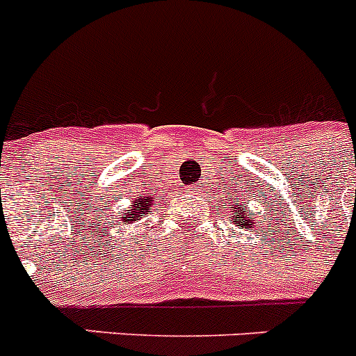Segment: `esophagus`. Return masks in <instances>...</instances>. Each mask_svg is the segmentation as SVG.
<instances>
[{
  "mask_svg": "<svg viewBox=\"0 0 356 356\" xmlns=\"http://www.w3.org/2000/svg\"><path fill=\"white\" fill-rule=\"evenodd\" d=\"M194 188H196V187H191V191H194Z\"/></svg>",
  "mask_w": 356,
  "mask_h": 356,
  "instance_id": "1",
  "label": "esophagus"
}]
</instances>
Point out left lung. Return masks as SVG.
Wrapping results in <instances>:
<instances>
[{
  "label": "left lung",
  "mask_w": 356,
  "mask_h": 356,
  "mask_svg": "<svg viewBox=\"0 0 356 356\" xmlns=\"http://www.w3.org/2000/svg\"><path fill=\"white\" fill-rule=\"evenodd\" d=\"M232 209H234V207H232ZM237 212H238V219H242V225H246V222H250V217H248V216H251V213H253V212L248 213V210L242 209V207H238ZM253 216H254V213H253ZM235 225H238V222H235ZM238 226H241V225H238Z\"/></svg>",
  "instance_id": "left-lung-1"
}]
</instances>
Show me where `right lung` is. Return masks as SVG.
Segmentation results:
<instances>
[{"label": "right lung", "mask_w": 356, "mask_h": 356, "mask_svg": "<svg viewBox=\"0 0 356 356\" xmlns=\"http://www.w3.org/2000/svg\"><path fill=\"white\" fill-rule=\"evenodd\" d=\"M151 201H153L151 197H147V200L139 197L137 201H134V205L130 207V210H127V213H124V217H122V222H128V225H131L134 221H139L140 213L149 212Z\"/></svg>", "instance_id": "add662e5"}]
</instances>
